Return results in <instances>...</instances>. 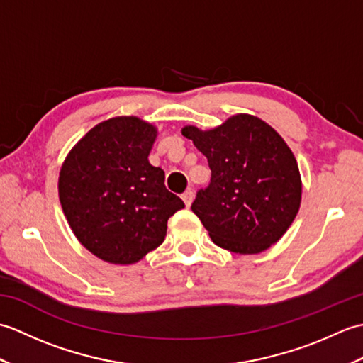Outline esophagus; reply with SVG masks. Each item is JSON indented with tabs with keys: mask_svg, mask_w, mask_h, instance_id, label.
Segmentation results:
<instances>
[{
	"mask_svg": "<svg viewBox=\"0 0 363 363\" xmlns=\"http://www.w3.org/2000/svg\"><path fill=\"white\" fill-rule=\"evenodd\" d=\"M194 198H195L194 190H190V189H189L187 191H184V194H182V201L186 203L187 207H190L191 203H194Z\"/></svg>",
	"mask_w": 363,
	"mask_h": 363,
	"instance_id": "1",
	"label": "esophagus"
}]
</instances>
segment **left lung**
<instances>
[{
	"instance_id": "1",
	"label": "left lung",
	"mask_w": 363,
	"mask_h": 363,
	"mask_svg": "<svg viewBox=\"0 0 363 363\" xmlns=\"http://www.w3.org/2000/svg\"><path fill=\"white\" fill-rule=\"evenodd\" d=\"M209 162L211 184L191 211L212 242L235 254H259L287 233L301 206L298 162L276 130L250 113L213 129L184 126Z\"/></svg>"
}]
</instances>
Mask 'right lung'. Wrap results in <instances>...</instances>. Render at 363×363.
<instances>
[{
	"label": "right lung",
	"mask_w": 363,
	"mask_h": 363,
	"mask_svg": "<svg viewBox=\"0 0 363 363\" xmlns=\"http://www.w3.org/2000/svg\"><path fill=\"white\" fill-rule=\"evenodd\" d=\"M157 128L138 117L98 123L67 154L59 199L73 234L94 256L133 265L156 250L184 203L148 160Z\"/></svg>",
	"instance_id": "add662e5"
}]
</instances>
